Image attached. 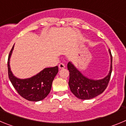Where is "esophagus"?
Returning <instances> with one entry per match:
<instances>
[{"instance_id":"esophagus-1","label":"esophagus","mask_w":126,"mask_h":126,"mask_svg":"<svg viewBox=\"0 0 126 126\" xmlns=\"http://www.w3.org/2000/svg\"><path fill=\"white\" fill-rule=\"evenodd\" d=\"M58 67L60 69H63L65 67V66H64V64L63 63H60L58 65Z\"/></svg>"}]
</instances>
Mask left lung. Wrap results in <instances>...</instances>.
I'll return each mask as SVG.
<instances>
[{"label":"left lung","mask_w":126,"mask_h":126,"mask_svg":"<svg viewBox=\"0 0 126 126\" xmlns=\"http://www.w3.org/2000/svg\"><path fill=\"white\" fill-rule=\"evenodd\" d=\"M109 52L110 56L109 72L104 79L99 80L89 79L83 75L72 62H68L67 64L68 70L70 72L68 85L71 92L77 98L81 100L91 99L101 94L107 88L112 70V56L110 49Z\"/></svg>","instance_id":"obj_1"}]
</instances>
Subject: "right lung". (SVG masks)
Returning <instances> with one entry per match:
<instances>
[{
    "instance_id": "1",
    "label": "right lung",
    "mask_w": 126,
    "mask_h": 126,
    "mask_svg": "<svg viewBox=\"0 0 126 126\" xmlns=\"http://www.w3.org/2000/svg\"><path fill=\"white\" fill-rule=\"evenodd\" d=\"M14 45L10 51L8 57L7 66L9 78L18 94L25 99L32 102L43 100L49 94L52 83L58 72V66L55 67L45 68L30 78L21 79L14 75L10 66V59Z\"/></svg>"
}]
</instances>
